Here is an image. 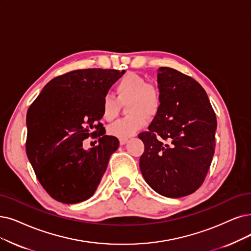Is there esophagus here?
<instances>
[{"instance_id":"esophagus-1","label":"esophagus","mask_w":251,"mask_h":251,"mask_svg":"<svg viewBox=\"0 0 251 251\" xmlns=\"http://www.w3.org/2000/svg\"><path fill=\"white\" fill-rule=\"evenodd\" d=\"M126 142H127V139H119L120 145H125Z\"/></svg>"}]
</instances>
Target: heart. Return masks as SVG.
I'll use <instances>...</instances> for the list:
<instances>
[{
  "label": "heart",
  "instance_id": "obj_1",
  "mask_svg": "<svg viewBox=\"0 0 251 251\" xmlns=\"http://www.w3.org/2000/svg\"><path fill=\"white\" fill-rule=\"evenodd\" d=\"M115 99L107 95L102 101V115L104 119L111 122L119 113L120 104L126 100L127 111L131 114L119 119L108 128V133L119 139H127L136 135L147 125V117L157 114L160 108V94L158 88L147 83L146 79L136 73H127L119 80L115 86Z\"/></svg>",
  "mask_w": 251,
  "mask_h": 251
}]
</instances>
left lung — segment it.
I'll return each mask as SVG.
<instances>
[{
    "instance_id": "8db88e82",
    "label": "left lung",
    "mask_w": 251,
    "mask_h": 251,
    "mask_svg": "<svg viewBox=\"0 0 251 251\" xmlns=\"http://www.w3.org/2000/svg\"><path fill=\"white\" fill-rule=\"evenodd\" d=\"M160 108L148 132L140 170L147 184L167 198H181L202 185L212 162L216 116L205 89L172 68L157 72Z\"/></svg>"
}]
</instances>
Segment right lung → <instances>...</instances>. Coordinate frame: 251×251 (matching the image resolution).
I'll return each mask as SVG.
<instances>
[{"instance_id": "obj_1", "label": "right lung", "mask_w": 251, "mask_h": 251, "mask_svg": "<svg viewBox=\"0 0 251 251\" xmlns=\"http://www.w3.org/2000/svg\"><path fill=\"white\" fill-rule=\"evenodd\" d=\"M125 73L112 69L69 72L50 80L29 106L26 154L39 182L56 201L83 202L101 182L119 145L118 139L105 135L99 123L102 101ZM97 133L98 146L85 151L82 141Z\"/></svg>"}]
</instances>
